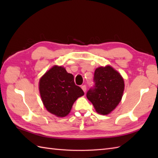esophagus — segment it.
<instances>
[{
	"mask_svg": "<svg viewBox=\"0 0 158 158\" xmlns=\"http://www.w3.org/2000/svg\"><path fill=\"white\" fill-rule=\"evenodd\" d=\"M81 89H83V92H85V91H86V85H82V86H81Z\"/></svg>",
	"mask_w": 158,
	"mask_h": 158,
	"instance_id": "obj_1",
	"label": "esophagus"
}]
</instances>
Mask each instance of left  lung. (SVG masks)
<instances>
[{
    "label": "left lung",
    "instance_id": "1",
    "mask_svg": "<svg viewBox=\"0 0 158 158\" xmlns=\"http://www.w3.org/2000/svg\"><path fill=\"white\" fill-rule=\"evenodd\" d=\"M124 81L120 74L111 66L99 67L94 76V85L86 94L97 113H110L122 98Z\"/></svg>",
    "mask_w": 158,
    "mask_h": 158
}]
</instances>
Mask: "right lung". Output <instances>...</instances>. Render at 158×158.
<instances>
[{
  "label": "right lung",
  "mask_w": 158,
  "mask_h": 158,
  "mask_svg": "<svg viewBox=\"0 0 158 158\" xmlns=\"http://www.w3.org/2000/svg\"><path fill=\"white\" fill-rule=\"evenodd\" d=\"M40 94L47 110L58 117L70 113L75 100L84 95L74 82V76L62 66H54L43 75L39 81Z\"/></svg>",
  "instance_id": "add662e5"
}]
</instances>
